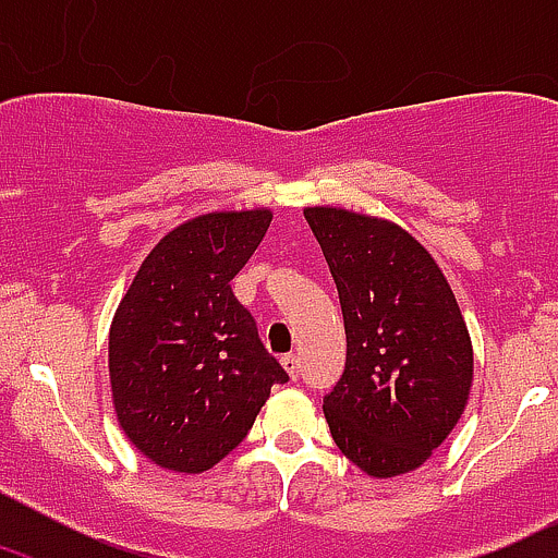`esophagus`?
I'll use <instances>...</instances> for the list:
<instances>
[{"label": "esophagus", "mask_w": 558, "mask_h": 558, "mask_svg": "<svg viewBox=\"0 0 558 558\" xmlns=\"http://www.w3.org/2000/svg\"><path fill=\"white\" fill-rule=\"evenodd\" d=\"M280 364H283V369L289 373L291 380L300 378V356H296V353H289V356H283V359H280Z\"/></svg>", "instance_id": "1"}]
</instances>
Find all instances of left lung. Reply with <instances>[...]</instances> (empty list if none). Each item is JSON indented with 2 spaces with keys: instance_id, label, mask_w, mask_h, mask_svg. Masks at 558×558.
I'll return each instance as SVG.
<instances>
[{
  "instance_id": "1",
  "label": "left lung",
  "mask_w": 558,
  "mask_h": 558,
  "mask_svg": "<svg viewBox=\"0 0 558 558\" xmlns=\"http://www.w3.org/2000/svg\"><path fill=\"white\" fill-rule=\"evenodd\" d=\"M340 294L345 373L324 397L331 440L369 477L413 472L459 424L472 340L440 264L399 223L305 207Z\"/></svg>"
}]
</instances>
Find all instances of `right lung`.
Wrapping results in <instances>:
<instances>
[{
  "label": "right lung",
  "instance_id": "obj_1",
  "mask_svg": "<svg viewBox=\"0 0 558 558\" xmlns=\"http://www.w3.org/2000/svg\"><path fill=\"white\" fill-rule=\"evenodd\" d=\"M269 221L272 210L253 207L178 223L118 302L107 342L112 408L156 466H216L243 442L272 384L289 380L229 286Z\"/></svg>",
  "mask_w": 558,
  "mask_h": 558
}]
</instances>
